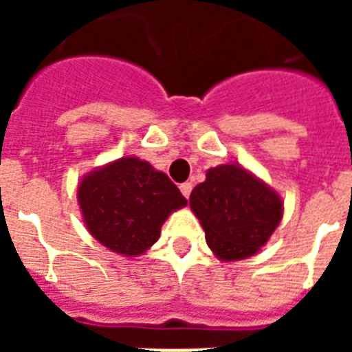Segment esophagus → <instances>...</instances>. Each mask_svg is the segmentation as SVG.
<instances>
[{
    "label": "esophagus",
    "mask_w": 352,
    "mask_h": 352,
    "mask_svg": "<svg viewBox=\"0 0 352 352\" xmlns=\"http://www.w3.org/2000/svg\"><path fill=\"white\" fill-rule=\"evenodd\" d=\"M179 188H181V193L184 197H190V193H192V182H182Z\"/></svg>",
    "instance_id": "obj_1"
}]
</instances>
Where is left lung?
I'll return each mask as SVG.
<instances>
[{"instance_id":"left-lung-1","label":"left lung","mask_w":352,"mask_h":352,"mask_svg":"<svg viewBox=\"0 0 352 352\" xmlns=\"http://www.w3.org/2000/svg\"><path fill=\"white\" fill-rule=\"evenodd\" d=\"M190 208L221 261L254 256L283 217L278 193L237 164L210 168L206 181L193 188Z\"/></svg>"}]
</instances>
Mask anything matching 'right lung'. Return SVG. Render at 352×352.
<instances>
[{
    "instance_id": "obj_1",
    "label": "right lung",
    "mask_w": 352,
    "mask_h": 352,
    "mask_svg": "<svg viewBox=\"0 0 352 352\" xmlns=\"http://www.w3.org/2000/svg\"><path fill=\"white\" fill-rule=\"evenodd\" d=\"M186 203L166 173L137 157L96 168L78 184V204L89 234L126 257L149 250L164 221Z\"/></svg>"
}]
</instances>
